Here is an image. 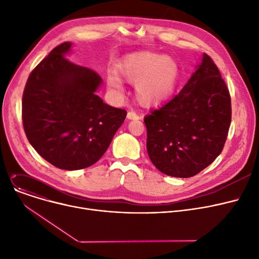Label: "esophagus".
Segmentation results:
<instances>
[{"label": "esophagus", "mask_w": 259, "mask_h": 259, "mask_svg": "<svg viewBox=\"0 0 259 259\" xmlns=\"http://www.w3.org/2000/svg\"><path fill=\"white\" fill-rule=\"evenodd\" d=\"M127 117L129 119H140L141 118V116L137 112H134V111H129L128 114H127Z\"/></svg>", "instance_id": "34e87169"}]
</instances>
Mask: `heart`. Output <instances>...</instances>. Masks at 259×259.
Wrapping results in <instances>:
<instances>
[{"mask_svg": "<svg viewBox=\"0 0 259 259\" xmlns=\"http://www.w3.org/2000/svg\"><path fill=\"white\" fill-rule=\"evenodd\" d=\"M121 77L135 84L139 101L153 106L168 100L174 93L180 78V66L175 60L151 51L129 53L117 65ZM108 85L114 90L122 88L115 70L107 73Z\"/></svg>", "mask_w": 259, "mask_h": 259, "instance_id": "heart-1", "label": "heart"}]
</instances>
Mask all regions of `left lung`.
<instances>
[{"mask_svg":"<svg viewBox=\"0 0 259 259\" xmlns=\"http://www.w3.org/2000/svg\"><path fill=\"white\" fill-rule=\"evenodd\" d=\"M231 116L229 89L213 60L203 53L181 92L144 118L152 164L174 178L196 175L222 153Z\"/></svg>","mask_w":259,"mask_h":259,"instance_id":"left-lung-1","label":"left lung"}]
</instances>
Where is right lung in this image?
Instances as JSON below:
<instances>
[{
	"label": "right lung",
	"instance_id": "right-lung-1",
	"mask_svg": "<svg viewBox=\"0 0 259 259\" xmlns=\"http://www.w3.org/2000/svg\"><path fill=\"white\" fill-rule=\"evenodd\" d=\"M62 43L31 71L22 100L23 127L35 151L54 167L78 170L106 152L127 111L105 104L95 94L99 73L65 56Z\"/></svg>",
	"mask_w": 259,
	"mask_h": 259
}]
</instances>
